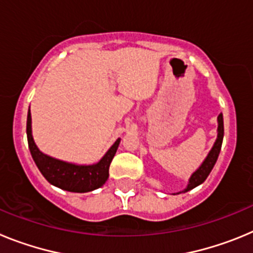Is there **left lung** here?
Returning a JSON list of instances; mask_svg holds the SVG:
<instances>
[{
  "mask_svg": "<svg viewBox=\"0 0 253 253\" xmlns=\"http://www.w3.org/2000/svg\"><path fill=\"white\" fill-rule=\"evenodd\" d=\"M223 135H224V125H223V115L219 114L218 116V137H216L215 143H214L213 148L210 149L209 154L207 156V158L204 160V162L202 163V166L199 167L195 172H194L191 177L189 180V184L187 187L184 190V193L189 191V190H193L194 187L199 186L200 184H203L207 177L209 176V173L213 169L214 165H215L216 160H218L219 152L222 148V142H223ZM180 194V193H178Z\"/></svg>",
  "mask_w": 253,
  "mask_h": 253,
  "instance_id": "8db88e82",
  "label": "left lung"
}]
</instances>
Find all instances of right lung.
<instances>
[{"label":"right lung","mask_w":253,"mask_h":253,"mask_svg":"<svg viewBox=\"0 0 253 253\" xmlns=\"http://www.w3.org/2000/svg\"><path fill=\"white\" fill-rule=\"evenodd\" d=\"M26 134H28L29 149L31 157L34 160L42 175L46 178L51 185L67 190L71 193H88L92 190L99 189L106 182L109 177V167L119 147L120 138L106 152L104 157L95 165H75L64 161L57 160L50 156H46L40 152L35 144L31 134V114L28 113V122H26Z\"/></svg>","instance_id":"add662e5"}]
</instances>
